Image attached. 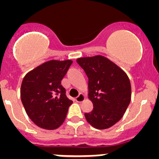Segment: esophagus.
Returning a JSON list of instances; mask_svg holds the SVG:
<instances>
[{
  "instance_id": "1",
  "label": "esophagus",
  "mask_w": 159,
  "mask_h": 159,
  "mask_svg": "<svg viewBox=\"0 0 159 159\" xmlns=\"http://www.w3.org/2000/svg\"><path fill=\"white\" fill-rule=\"evenodd\" d=\"M84 99H85V97H84V95H83V94H80V95H78V96L76 97V98H75V101H76V102H83V101L84 100Z\"/></svg>"
}]
</instances>
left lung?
I'll use <instances>...</instances> for the list:
<instances>
[{"label": "left lung", "mask_w": 159, "mask_h": 159, "mask_svg": "<svg viewBox=\"0 0 159 159\" xmlns=\"http://www.w3.org/2000/svg\"><path fill=\"white\" fill-rule=\"evenodd\" d=\"M88 78L89 98L93 110L84 116L97 129H107L123 117L131 97L127 74L106 57L97 56L77 59Z\"/></svg>", "instance_id": "left-lung-1"}]
</instances>
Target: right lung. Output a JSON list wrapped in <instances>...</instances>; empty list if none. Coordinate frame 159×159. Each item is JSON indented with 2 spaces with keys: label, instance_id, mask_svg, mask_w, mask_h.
<instances>
[{
  "label": "right lung",
  "instance_id": "1",
  "mask_svg": "<svg viewBox=\"0 0 159 159\" xmlns=\"http://www.w3.org/2000/svg\"><path fill=\"white\" fill-rule=\"evenodd\" d=\"M71 60H51L29 72L23 79L20 98L26 113L38 127L57 129L64 123L72 101L66 95L61 80Z\"/></svg>",
  "mask_w": 159,
  "mask_h": 159
}]
</instances>
